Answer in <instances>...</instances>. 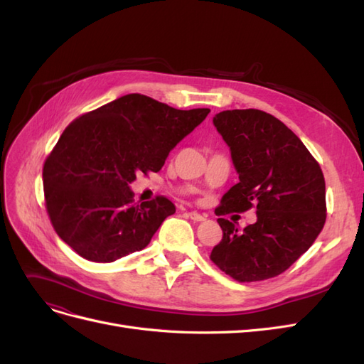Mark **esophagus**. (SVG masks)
Here are the masks:
<instances>
[{"label":"esophagus","mask_w":364,"mask_h":364,"mask_svg":"<svg viewBox=\"0 0 364 364\" xmlns=\"http://www.w3.org/2000/svg\"><path fill=\"white\" fill-rule=\"evenodd\" d=\"M186 215H188L193 222H203L205 220V215H202V214H199V213H196V211H191V213H186Z\"/></svg>","instance_id":"34e87169"}]
</instances>
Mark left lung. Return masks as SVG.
Returning <instances> with one entry per match:
<instances>
[{
  "label": "left lung",
  "instance_id": "1",
  "mask_svg": "<svg viewBox=\"0 0 364 364\" xmlns=\"http://www.w3.org/2000/svg\"><path fill=\"white\" fill-rule=\"evenodd\" d=\"M230 149L240 182L220 200L217 215L257 206V222L243 230L217 218L223 230L211 261L238 282L274 278L311 247L326 220L321 165L282 121L258 109L214 117Z\"/></svg>",
  "mask_w": 364,
  "mask_h": 364
}]
</instances>
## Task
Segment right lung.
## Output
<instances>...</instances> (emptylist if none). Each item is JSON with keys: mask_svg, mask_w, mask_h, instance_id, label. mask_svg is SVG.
Wrapping results in <instances>:
<instances>
[{"mask_svg": "<svg viewBox=\"0 0 364 364\" xmlns=\"http://www.w3.org/2000/svg\"><path fill=\"white\" fill-rule=\"evenodd\" d=\"M209 109L181 111L127 94L75 118L43 162L46 208L56 234L87 261L142 250L176 206L165 196L134 200L138 173L159 171Z\"/></svg>", "mask_w": 364, "mask_h": 364, "instance_id": "add662e5", "label": "right lung"}]
</instances>
